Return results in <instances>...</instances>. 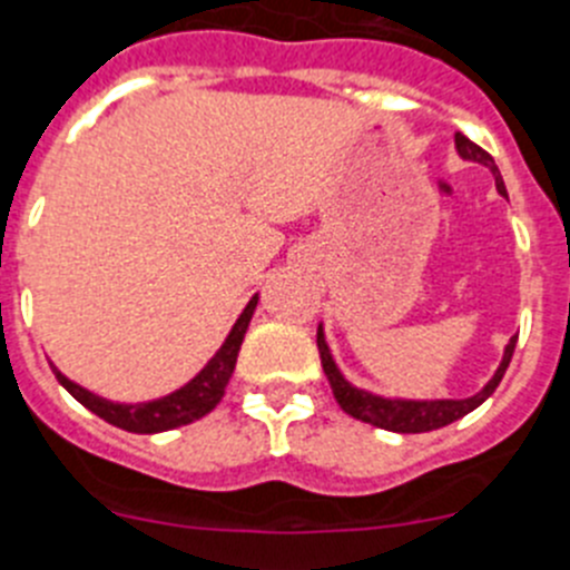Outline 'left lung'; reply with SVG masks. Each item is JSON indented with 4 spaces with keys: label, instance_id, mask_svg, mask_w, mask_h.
<instances>
[{
    "label": "left lung",
    "instance_id": "8db88e82",
    "mask_svg": "<svg viewBox=\"0 0 570 570\" xmlns=\"http://www.w3.org/2000/svg\"><path fill=\"white\" fill-rule=\"evenodd\" d=\"M454 147H458V156L463 161H476L489 167L491 176H494L497 193L500 196L509 198L505 193V184H502L500 170H497L494 158L483 150V147H476L474 141L463 136V132H454ZM517 346V335L505 343L502 348V361L497 366V372L491 374V381L485 383L483 389L471 397L463 400H406V397H383V394L366 392V389H357L343 377V372L337 368L335 357L330 352V343H326V335H323V323L317 326V352H321V366L330 377L332 394H335L337 406L343 409L346 414H352L355 420H363L368 425H377V429H386V432H397V434H420V432H434V429H443V425L454 423V420L465 417L469 412H474L480 403L494 394V389L500 386L502 374L509 368L511 355H514Z\"/></svg>",
    "mask_w": 570,
    "mask_h": 570
}]
</instances>
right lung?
<instances>
[{"instance_id": "add662e5", "label": "right lung", "mask_w": 570, "mask_h": 570, "mask_svg": "<svg viewBox=\"0 0 570 570\" xmlns=\"http://www.w3.org/2000/svg\"><path fill=\"white\" fill-rule=\"evenodd\" d=\"M255 306H258V295L249 297V304L244 306L238 321L233 323L227 341H224L222 348L209 357L207 366H204L193 381L184 383L181 389L164 394V397L158 400H147V403H116V400L99 397V394H94L90 389L79 386V383H73L70 377H65L53 363H50V368H53L56 381L68 389L81 406L90 409L94 414H99L101 420H107V423L116 425V429H125V432L132 434L170 432V429H178V425L202 420L204 414H209L218 403H222L224 389H227L229 377H233L235 372L240 343H244L247 326L255 315Z\"/></svg>"}]
</instances>
